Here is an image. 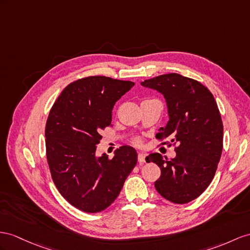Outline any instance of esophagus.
I'll return each instance as SVG.
<instances>
[{
    "mask_svg": "<svg viewBox=\"0 0 250 250\" xmlns=\"http://www.w3.org/2000/svg\"><path fill=\"white\" fill-rule=\"evenodd\" d=\"M145 154H143V153H139L138 154V165H144L146 163V159H145Z\"/></svg>",
    "mask_w": 250,
    "mask_h": 250,
    "instance_id": "esophagus-1",
    "label": "esophagus"
}]
</instances>
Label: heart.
I'll return each mask as SVG.
<instances>
[{"label":"heart","instance_id":"heart-1","mask_svg":"<svg viewBox=\"0 0 250 250\" xmlns=\"http://www.w3.org/2000/svg\"><path fill=\"white\" fill-rule=\"evenodd\" d=\"M136 144H140V142H139V140H136Z\"/></svg>","mask_w":250,"mask_h":250}]
</instances>
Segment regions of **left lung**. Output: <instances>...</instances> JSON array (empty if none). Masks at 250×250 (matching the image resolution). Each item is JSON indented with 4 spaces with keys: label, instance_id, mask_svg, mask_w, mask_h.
I'll list each match as a JSON object with an SVG mask.
<instances>
[{
    "label": "left lung",
    "instance_id": "obj_1",
    "mask_svg": "<svg viewBox=\"0 0 250 250\" xmlns=\"http://www.w3.org/2000/svg\"><path fill=\"white\" fill-rule=\"evenodd\" d=\"M142 85L164 95L169 121L156 137L176 145L174 158L152 153L149 162L161 168L157 192L174 204L195 200L212 182L223 150V123L213 95L201 82L171 73ZM166 144V143H164Z\"/></svg>",
    "mask_w": 250,
    "mask_h": 250
}]
</instances>
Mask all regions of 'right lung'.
<instances>
[{
  "label": "right lung",
  "mask_w": 250,
  "mask_h": 250,
  "mask_svg": "<svg viewBox=\"0 0 250 250\" xmlns=\"http://www.w3.org/2000/svg\"><path fill=\"white\" fill-rule=\"evenodd\" d=\"M134 84L104 76L82 78L63 89L49 112L45 145L50 174L60 194L84 212L110 206L137 164L130 146H120L113 158L96 155L101 131L112 125L115 104Z\"/></svg>",
  "instance_id": "add662e5"
}]
</instances>
